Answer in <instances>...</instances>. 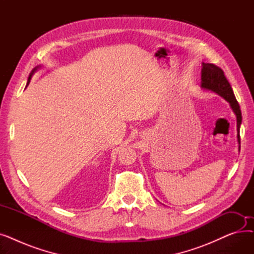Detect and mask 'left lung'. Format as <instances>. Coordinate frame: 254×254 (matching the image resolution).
Segmentation results:
<instances>
[{
	"instance_id": "8db88e82",
	"label": "left lung",
	"mask_w": 254,
	"mask_h": 254,
	"mask_svg": "<svg viewBox=\"0 0 254 254\" xmlns=\"http://www.w3.org/2000/svg\"><path fill=\"white\" fill-rule=\"evenodd\" d=\"M202 87L210 89L218 93L219 96L228 101L232 107L233 111L237 116V127H238V141L240 143V126L242 123V114L240 105L234 95V91L230 82L226 79L224 72L214 64L203 63L202 69Z\"/></svg>"
}]
</instances>
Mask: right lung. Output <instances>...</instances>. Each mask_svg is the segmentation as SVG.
Returning <instances> with one entry per match:
<instances>
[{"label": "right lung", "mask_w": 254, "mask_h": 254, "mask_svg": "<svg viewBox=\"0 0 254 254\" xmlns=\"http://www.w3.org/2000/svg\"><path fill=\"white\" fill-rule=\"evenodd\" d=\"M35 70H36V69H34V70H33V72H32V73H31V75H30V77H29V80H28V84H29V83H30V80H31V77H32V75H33V74H34V72H35ZM28 84H26V85H28Z\"/></svg>", "instance_id": "obj_1"}]
</instances>
